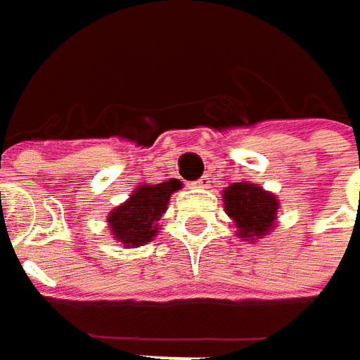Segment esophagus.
Returning <instances> with one entry per match:
<instances>
[{"label": "esophagus", "mask_w": 360, "mask_h": 360, "mask_svg": "<svg viewBox=\"0 0 360 360\" xmlns=\"http://www.w3.org/2000/svg\"><path fill=\"white\" fill-rule=\"evenodd\" d=\"M210 186V178L208 176H202L200 180H196L194 182V188H208Z\"/></svg>", "instance_id": "34e87169"}]
</instances>
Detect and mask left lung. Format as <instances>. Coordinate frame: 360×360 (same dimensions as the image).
I'll list each match as a JSON object with an SVG mask.
<instances>
[{
    "label": "left lung",
    "mask_w": 360,
    "mask_h": 360,
    "mask_svg": "<svg viewBox=\"0 0 360 360\" xmlns=\"http://www.w3.org/2000/svg\"><path fill=\"white\" fill-rule=\"evenodd\" d=\"M222 202L240 240L256 242L276 229L281 200L260 184L232 182L222 190Z\"/></svg>",
    "instance_id": "obj_1"
}]
</instances>
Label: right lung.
<instances>
[{"mask_svg":"<svg viewBox=\"0 0 360 360\" xmlns=\"http://www.w3.org/2000/svg\"><path fill=\"white\" fill-rule=\"evenodd\" d=\"M180 188L182 182L176 178L134 188L130 198L108 214L110 236L124 248H138L154 240L160 230V218L168 210L170 196Z\"/></svg>","mask_w":360,"mask_h":360,"instance_id":"1","label":"right lung"}]
</instances>
